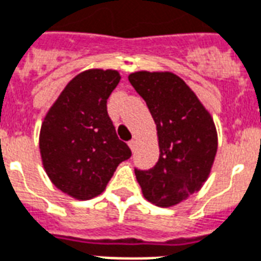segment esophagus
<instances>
[{
    "label": "esophagus",
    "mask_w": 261,
    "mask_h": 261,
    "mask_svg": "<svg viewBox=\"0 0 261 261\" xmlns=\"http://www.w3.org/2000/svg\"><path fill=\"white\" fill-rule=\"evenodd\" d=\"M128 144H129V147H130V150H132V151H135V148H136V146H138V140L132 139V140L128 143Z\"/></svg>",
    "instance_id": "34e87169"
}]
</instances>
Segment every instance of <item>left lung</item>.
<instances>
[{
	"mask_svg": "<svg viewBox=\"0 0 261 261\" xmlns=\"http://www.w3.org/2000/svg\"><path fill=\"white\" fill-rule=\"evenodd\" d=\"M128 78L151 113L160 146L155 166L135 169L136 179L147 201L173 206L206 181L217 151L216 126L197 95L173 72L138 71Z\"/></svg>",
	"mask_w": 261,
	"mask_h": 261,
	"instance_id": "left-lung-1",
	"label": "left lung"
}]
</instances>
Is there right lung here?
Segmentation results:
<instances>
[{
  "instance_id": "1",
  "label": "right lung",
  "mask_w": 261,
  "mask_h": 261,
  "mask_svg": "<svg viewBox=\"0 0 261 261\" xmlns=\"http://www.w3.org/2000/svg\"><path fill=\"white\" fill-rule=\"evenodd\" d=\"M115 70L92 68L68 82L41 125L40 151L50 181L75 199L105 191L117 166L132 155L107 113L118 85Z\"/></svg>"
}]
</instances>
